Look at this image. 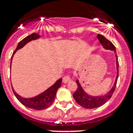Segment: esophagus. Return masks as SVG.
<instances>
[{"label":"esophagus","instance_id":"obj_1","mask_svg":"<svg viewBox=\"0 0 133 133\" xmlns=\"http://www.w3.org/2000/svg\"><path fill=\"white\" fill-rule=\"evenodd\" d=\"M71 81V78L70 76L68 75H67V76H65L63 78V82L64 83H68L69 81Z\"/></svg>","mask_w":133,"mask_h":133}]
</instances>
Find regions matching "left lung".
I'll use <instances>...</instances> for the list:
<instances>
[{
    "instance_id": "8db88e82",
    "label": "left lung",
    "mask_w": 133,
    "mask_h": 133,
    "mask_svg": "<svg viewBox=\"0 0 133 133\" xmlns=\"http://www.w3.org/2000/svg\"><path fill=\"white\" fill-rule=\"evenodd\" d=\"M97 38L99 39V42L101 43V45L106 50H114L116 52V48L115 47L112 42H110L109 40H108L107 38L104 37L103 35L101 34H98L97 35ZM116 58H117V75L116 77L115 82L114 83L113 87L110 90L105 94V95L103 96H90V95H88L87 93H85L83 90V88L81 87V84L79 83V81L77 80L76 83L77 84V90L75 91V93L73 94V97L79 105H80L82 107L88 108V109H92V108H95L100 107L103 104H105L110 98H111L112 95L113 94L115 89L116 88L117 85V81L118 77H119V62H118L117 56L116 54Z\"/></svg>"
}]
</instances>
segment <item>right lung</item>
I'll return each instance as SVG.
<instances>
[{
	"label": "right lung",
	"instance_id": "add662e5",
	"mask_svg": "<svg viewBox=\"0 0 133 133\" xmlns=\"http://www.w3.org/2000/svg\"><path fill=\"white\" fill-rule=\"evenodd\" d=\"M40 37V35L36 33H33V34H30L25 38H23V40L21 41L18 44L17 47L16 48L15 51L14 52L11 58V59L13 57V55L15 54V52H16V50H19L21 48H22L25 44H27L28 42H30L32 40H35L37 39ZM61 81H62V79H58V81H56V82L54 83V85H52L51 87H50L48 90H46L43 92H42L40 95H37L36 97H33V98H29V99H25V98H23L18 95H17L16 92L14 90V89L12 88L14 92V94L16 96V97L17 98V99L21 102V103L24 105L25 106L32 109L37 110H44L48 108V107H50V105H52L53 101L54 100V98L56 97V92L58 90V89L61 87Z\"/></svg>",
	"mask_w": 133,
	"mask_h": 133
}]
</instances>
